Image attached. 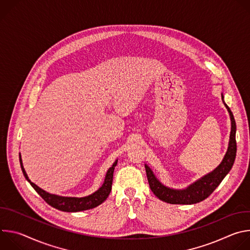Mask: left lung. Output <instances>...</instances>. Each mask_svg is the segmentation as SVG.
Segmentation results:
<instances>
[{
    "instance_id": "1",
    "label": "left lung",
    "mask_w": 250,
    "mask_h": 250,
    "mask_svg": "<svg viewBox=\"0 0 250 250\" xmlns=\"http://www.w3.org/2000/svg\"><path fill=\"white\" fill-rule=\"evenodd\" d=\"M224 100V96H222ZM227 109L230 116L231 121V130L229 136V144L228 151L222 161V163L210 172L209 174L204 176L200 180L190 185L185 190H174L165 187L162 185L154 176L151 169L146 164V171L147 175V180L149 183V187L153 194L163 202L169 204H180V205H191L204 201L207 199L216 188L221 184L224 178L230 171L236 155V140H235V132H236V125L233 118V115L230 109L225 104Z\"/></svg>"
}]
</instances>
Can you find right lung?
<instances>
[{"label":"right lung","instance_id":"obj_1","mask_svg":"<svg viewBox=\"0 0 250 250\" xmlns=\"http://www.w3.org/2000/svg\"><path fill=\"white\" fill-rule=\"evenodd\" d=\"M20 162H21V167L22 170V173L25 177V179L30 183V185L33 187V189L37 191L40 196L51 207L63 210V211H80V210H85V209H90L93 208L98 207L99 205H101L104 201H105V199L108 198V196L111 193L112 190V184H113V176H114V170L115 167L117 166L118 160H116V162L113 164V166L108 170L104 178V182L102 185V187L96 191L94 194L87 196V197H83V198H71V197H60V196H56V195H52L49 194L45 191H43L42 189H41L39 186L35 185L34 183H32L23 169L22 163H21V154H20Z\"/></svg>","mask_w":250,"mask_h":250}]
</instances>
